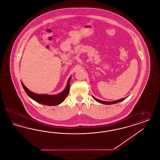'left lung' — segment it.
I'll return each instance as SVG.
<instances>
[{
	"label": "left lung",
	"instance_id": "8db88e82",
	"mask_svg": "<svg viewBox=\"0 0 160 160\" xmlns=\"http://www.w3.org/2000/svg\"><path fill=\"white\" fill-rule=\"evenodd\" d=\"M93 98L95 100L97 101V102H100L101 104H107V105H108V104H115V103H117L118 102H120V101H122L123 100H124V99H126V98H123L122 99H120V100H118L114 101H104L100 100H98L97 98H96L95 97H94V96H92Z\"/></svg>",
	"mask_w": 160,
	"mask_h": 160
}]
</instances>
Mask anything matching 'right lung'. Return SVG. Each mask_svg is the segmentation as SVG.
Here are the masks:
<instances>
[{
  "mask_svg": "<svg viewBox=\"0 0 160 160\" xmlns=\"http://www.w3.org/2000/svg\"><path fill=\"white\" fill-rule=\"evenodd\" d=\"M71 79V77H69L65 89L62 92L56 95L38 94L31 92L22 82L21 83L27 94L36 102L46 106H57L62 103L69 94Z\"/></svg>",
  "mask_w": 160,
  "mask_h": 160,
  "instance_id": "right-lung-1",
  "label": "right lung"
}]
</instances>
